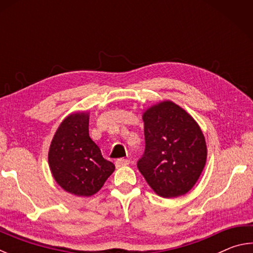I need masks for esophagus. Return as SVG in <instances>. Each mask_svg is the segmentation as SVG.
<instances>
[{
    "label": "esophagus",
    "mask_w": 253,
    "mask_h": 253,
    "mask_svg": "<svg viewBox=\"0 0 253 253\" xmlns=\"http://www.w3.org/2000/svg\"><path fill=\"white\" fill-rule=\"evenodd\" d=\"M128 164H129V161L126 160V158H118L116 161L117 168H122V166H126Z\"/></svg>",
    "instance_id": "obj_1"
}]
</instances>
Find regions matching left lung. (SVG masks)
Instances as JSON below:
<instances>
[{
  "label": "left lung",
  "instance_id": "obj_1",
  "mask_svg": "<svg viewBox=\"0 0 253 253\" xmlns=\"http://www.w3.org/2000/svg\"><path fill=\"white\" fill-rule=\"evenodd\" d=\"M145 151L137 168L163 198L187 193L207 162V144L196 122L172 101L153 106L143 115Z\"/></svg>",
  "mask_w": 253,
  "mask_h": 253
}]
</instances>
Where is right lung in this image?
Listing matches in <instances>:
<instances>
[{"mask_svg": "<svg viewBox=\"0 0 253 253\" xmlns=\"http://www.w3.org/2000/svg\"><path fill=\"white\" fill-rule=\"evenodd\" d=\"M51 173L63 190L78 196H90L100 190L115 170L89 136V116H68L55 131L49 149Z\"/></svg>", "mask_w": 253, "mask_h": 253, "instance_id": "1", "label": "right lung"}]
</instances>
